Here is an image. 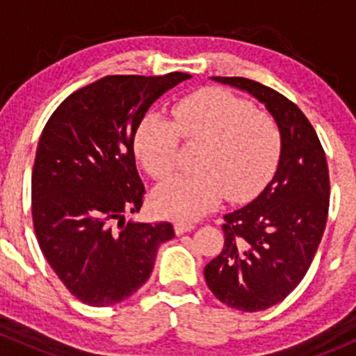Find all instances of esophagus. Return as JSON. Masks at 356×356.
I'll return each instance as SVG.
<instances>
[{
	"mask_svg": "<svg viewBox=\"0 0 356 356\" xmlns=\"http://www.w3.org/2000/svg\"><path fill=\"white\" fill-rule=\"evenodd\" d=\"M174 227H175V234L181 236V234H184V232L193 231V229H195V224H193V222H188V220H175Z\"/></svg>",
	"mask_w": 356,
	"mask_h": 356,
	"instance_id": "34e87169",
	"label": "esophagus"
}]
</instances>
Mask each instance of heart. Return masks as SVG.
Wrapping results in <instances>:
<instances>
[{"label": "heart", "mask_w": 356, "mask_h": 356, "mask_svg": "<svg viewBox=\"0 0 356 356\" xmlns=\"http://www.w3.org/2000/svg\"><path fill=\"white\" fill-rule=\"evenodd\" d=\"M172 122L146 115L134 138V152L156 181L172 174L179 139L200 145L196 174L177 175L155 193L161 215L198 218L222 198L243 203L270 181L281 156L282 138L267 113L224 89H203L172 106Z\"/></svg>", "instance_id": "1"}]
</instances>
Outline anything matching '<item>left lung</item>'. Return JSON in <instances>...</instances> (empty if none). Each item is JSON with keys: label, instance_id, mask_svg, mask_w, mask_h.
I'll use <instances>...</instances> for the list:
<instances>
[{"label": "left lung", "instance_id": "1", "mask_svg": "<svg viewBox=\"0 0 356 356\" xmlns=\"http://www.w3.org/2000/svg\"><path fill=\"white\" fill-rule=\"evenodd\" d=\"M264 103L281 131L277 170L250 204L224 215V248L204 267L217 300L241 312L274 307L307 274L329 213V168L318 136L286 96L245 77H213Z\"/></svg>", "mask_w": 356, "mask_h": 356}]
</instances>
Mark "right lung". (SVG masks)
Returning a JSON list of instances; mask_svg holds the SVG:
<instances>
[{
  "label": "right lung",
  "instance_id": "right-lung-1",
  "mask_svg": "<svg viewBox=\"0 0 356 356\" xmlns=\"http://www.w3.org/2000/svg\"><path fill=\"white\" fill-rule=\"evenodd\" d=\"M191 75H108L63 99L39 139L32 222L49 267L82 303L108 307L148 281L170 222H125L143 207L134 136L149 106Z\"/></svg>",
  "mask_w": 356,
  "mask_h": 356
}]
</instances>
